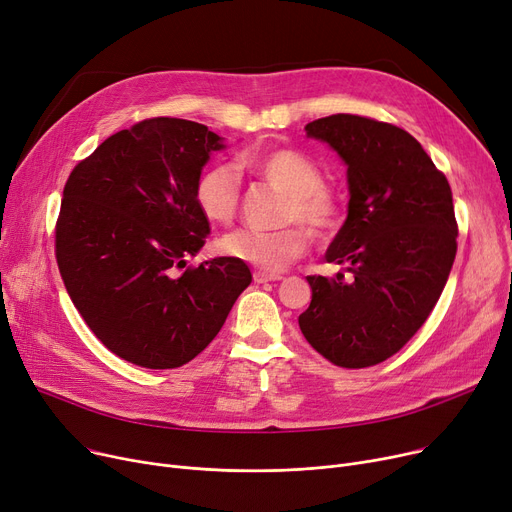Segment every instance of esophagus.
I'll use <instances>...</instances> for the list:
<instances>
[{
    "instance_id": "esophagus-1",
    "label": "esophagus",
    "mask_w": 512,
    "mask_h": 512,
    "mask_svg": "<svg viewBox=\"0 0 512 512\" xmlns=\"http://www.w3.org/2000/svg\"><path fill=\"white\" fill-rule=\"evenodd\" d=\"M253 280H255L257 284H265V282H276V280H282V276H278V274H267V272L257 270V272L253 274Z\"/></svg>"
}]
</instances>
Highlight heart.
<instances>
[{
  "label": "heart",
  "mask_w": 512,
  "mask_h": 512,
  "mask_svg": "<svg viewBox=\"0 0 512 512\" xmlns=\"http://www.w3.org/2000/svg\"><path fill=\"white\" fill-rule=\"evenodd\" d=\"M240 166L286 195L284 222H301L315 238H330L340 224V203L324 186L326 178L311 157L297 149L276 147L245 153ZM193 199L211 226H226L236 218L240 182L230 166L205 168L193 188ZM309 249V234L301 226L278 232L238 230L220 240V251L251 263L261 272H282Z\"/></svg>",
  "instance_id": "obj_1"
}]
</instances>
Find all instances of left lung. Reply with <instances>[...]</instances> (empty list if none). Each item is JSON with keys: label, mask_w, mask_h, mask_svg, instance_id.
<instances>
[{"label": "left lung", "mask_w": 512, "mask_h": 512, "mask_svg": "<svg viewBox=\"0 0 512 512\" xmlns=\"http://www.w3.org/2000/svg\"><path fill=\"white\" fill-rule=\"evenodd\" d=\"M305 130L340 155L351 199L326 251L340 272L307 276L313 297L299 326L338 367L378 365L415 336L446 286L459 234L450 184L398 126L334 114Z\"/></svg>", "instance_id": "1"}]
</instances>
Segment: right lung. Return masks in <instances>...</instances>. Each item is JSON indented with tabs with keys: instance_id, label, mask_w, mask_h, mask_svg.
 <instances>
[{
	"instance_id": "right-lung-1",
	"label": "right lung",
	"mask_w": 512,
	"mask_h": 512,
	"mask_svg": "<svg viewBox=\"0 0 512 512\" xmlns=\"http://www.w3.org/2000/svg\"><path fill=\"white\" fill-rule=\"evenodd\" d=\"M224 147L199 122L151 118L105 139L64 186V286L91 332L128 363L174 369L195 359L253 280L232 257L178 274L209 234L193 188Z\"/></svg>"
}]
</instances>
